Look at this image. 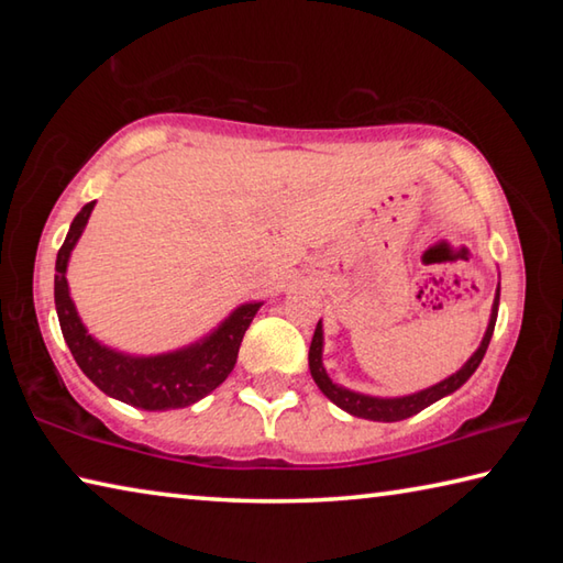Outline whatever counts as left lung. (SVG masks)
<instances>
[{"label":"left lung","mask_w":563,"mask_h":563,"mask_svg":"<svg viewBox=\"0 0 563 563\" xmlns=\"http://www.w3.org/2000/svg\"><path fill=\"white\" fill-rule=\"evenodd\" d=\"M497 312H499V288H497V292H494V305H492L487 332H484V338L479 342V347L474 350V355L466 360L454 375H450L446 379H442V383H437L432 387L419 389V393L402 395V397H375V395H362V393H355V389H347V387L332 383L325 373V365H322V322H318L316 335H312V342H310V355H308L310 375H312V379H316V385L320 387V393L325 395L332 405L345 409L347 415L373 419V422H399V419H407L417 412H422L424 407L434 405L437 399L456 393V389H460L466 379L474 375V369L479 367L484 352H487V347H489L494 325H497Z\"/></svg>","instance_id":"1"}]
</instances>
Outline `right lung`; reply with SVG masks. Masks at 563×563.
<instances>
[{
  "label": "right lung",
  "instance_id": "add662e5",
  "mask_svg": "<svg viewBox=\"0 0 563 563\" xmlns=\"http://www.w3.org/2000/svg\"><path fill=\"white\" fill-rule=\"evenodd\" d=\"M93 206H97V201L87 203L76 213L66 241L56 253V316H59L62 335L71 350L76 365L103 395L121 399L131 407L161 412V409H178L198 402L231 375L245 330L263 302L238 305L231 316L208 332L206 338L190 342L186 347L161 352V355H129V352L101 345L97 338L89 335L87 325L81 322L69 295V283H66L71 251L89 223Z\"/></svg>",
  "mask_w": 563,
  "mask_h": 563
}]
</instances>
